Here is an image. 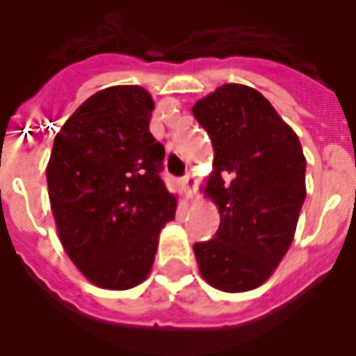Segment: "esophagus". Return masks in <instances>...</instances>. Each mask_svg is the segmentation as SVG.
<instances>
[{"label":"esophagus","instance_id":"esophagus-1","mask_svg":"<svg viewBox=\"0 0 356 356\" xmlns=\"http://www.w3.org/2000/svg\"><path fill=\"white\" fill-rule=\"evenodd\" d=\"M183 183H184V186H186V190H188L190 197H195V186H197V179H195L194 175L186 173V175L183 177Z\"/></svg>","mask_w":356,"mask_h":356}]
</instances>
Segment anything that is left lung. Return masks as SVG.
Here are the masks:
<instances>
[{"mask_svg": "<svg viewBox=\"0 0 356 356\" xmlns=\"http://www.w3.org/2000/svg\"><path fill=\"white\" fill-rule=\"evenodd\" d=\"M211 136L214 170L205 194L220 227L194 243L203 279L222 292H248L268 281L286 254L303 207L305 161L298 134L260 92L223 85L192 107Z\"/></svg>", "mask_w": 356, "mask_h": 356, "instance_id": "obj_1", "label": "left lung"}]
</instances>
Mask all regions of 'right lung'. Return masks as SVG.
Instances as JSON below:
<instances>
[{"mask_svg":"<svg viewBox=\"0 0 356 356\" xmlns=\"http://www.w3.org/2000/svg\"><path fill=\"white\" fill-rule=\"evenodd\" d=\"M142 86H108L64 123L46 168L58 238L96 286L129 290L151 271L177 200L161 179L164 145L149 133Z\"/></svg>","mask_w":356,"mask_h":356,"instance_id":"add662e5","label":"right lung"}]
</instances>
